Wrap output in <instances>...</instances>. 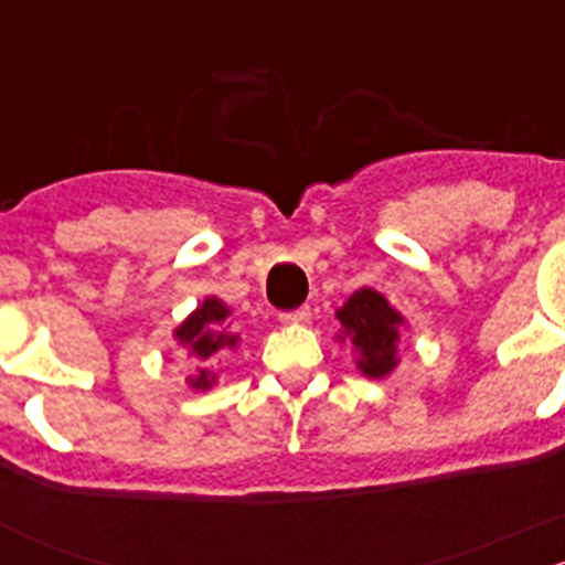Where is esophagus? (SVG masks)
<instances>
[{"mask_svg": "<svg viewBox=\"0 0 565 565\" xmlns=\"http://www.w3.org/2000/svg\"><path fill=\"white\" fill-rule=\"evenodd\" d=\"M284 324H303V322H309L311 319V311H309V306H303V309H295V311H284L281 317Z\"/></svg>", "mask_w": 565, "mask_h": 565, "instance_id": "obj_1", "label": "esophagus"}]
</instances>
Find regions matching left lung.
Listing matches in <instances>:
<instances>
[{
    "label": "left lung",
    "mask_w": 565,
    "mask_h": 565,
    "mask_svg": "<svg viewBox=\"0 0 565 565\" xmlns=\"http://www.w3.org/2000/svg\"><path fill=\"white\" fill-rule=\"evenodd\" d=\"M341 330L335 335L339 344H350L355 366L363 377L385 380L398 366V341L407 319L388 303L383 292L363 287L335 309Z\"/></svg>",
    "instance_id": "left-lung-1"
}]
</instances>
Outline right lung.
Instances as JSON below:
<instances>
[{"instance_id":"obj_1","label":"right lung","mask_w":565,"mask_h":565,"mask_svg":"<svg viewBox=\"0 0 565 565\" xmlns=\"http://www.w3.org/2000/svg\"><path fill=\"white\" fill-rule=\"evenodd\" d=\"M172 335L191 361V374L185 377V385L191 391L213 388L218 383V374L210 372L207 363L218 352L235 350L241 344V335L232 330V309L218 298H204L191 315L177 324Z\"/></svg>"}]
</instances>
